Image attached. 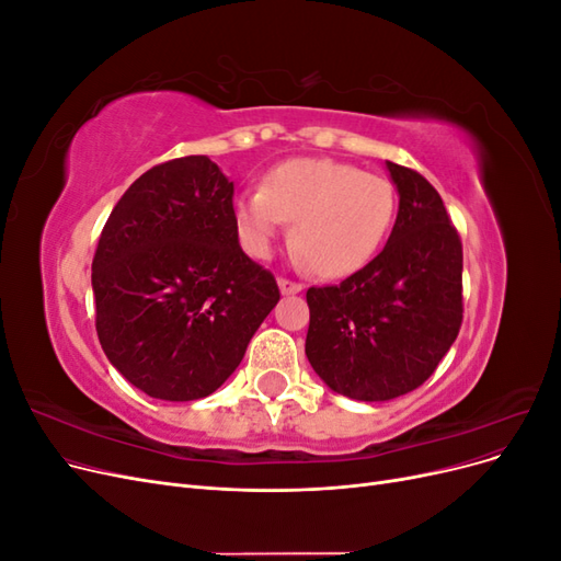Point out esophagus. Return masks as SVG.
<instances>
[{
	"label": "esophagus",
	"instance_id": "esophagus-1",
	"mask_svg": "<svg viewBox=\"0 0 561 561\" xmlns=\"http://www.w3.org/2000/svg\"><path fill=\"white\" fill-rule=\"evenodd\" d=\"M278 287H280V293H283V295H299V293L304 290L301 283L287 280V278H278Z\"/></svg>",
	"mask_w": 561,
	"mask_h": 561
}]
</instances>
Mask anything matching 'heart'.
<instances>
[{
	"instance_id": "obj_1",
	"label": "heart",
	"mask_w": 561,
	"mask_h": 561,
	"mask_svg": "<svg viewBox=\"0 0 561 561\" xmlns=\"http://www.w3.org/2000/svg\"><path fill=\"white\" fill-rule=\"evenodd\" d=\"M398 198L386 178L332 159H287L266 171L262 190L233 198L245 248L266 257L293 222V252L316 276L344 278L379 252Z\"/></svg>"
}]
</instances>
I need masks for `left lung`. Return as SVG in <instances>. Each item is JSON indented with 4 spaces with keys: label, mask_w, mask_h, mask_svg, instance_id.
<instances>
[{
    "label": "left lung",
    "mask_w": 561,
    "mask_h": 561,
    "mask_svg": "<svg viewBox=\"0 0 561 561\" xmlns=\"http://www.w3.org/2000/svg\"><path fill=\"white\" fill-rule=\"evenodd\" d=\"M400 206L386 248L360 271L309 287L307 358L334 393L400 398L426 381L463 320L461 239L435 186L386 161Z\"/></svg>",
    "instance_id": "left-lung-1"
}]
</instances>
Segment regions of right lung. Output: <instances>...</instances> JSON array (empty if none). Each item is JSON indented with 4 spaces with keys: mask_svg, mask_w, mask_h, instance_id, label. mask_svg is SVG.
Listing matches in <instances>:
<instances>
[{
    "mask_svg": "<svg viewBox=\"0 0 561 561\" xmlns=\"http://www.w3.org/2000/svg\"><path fill=\"white\" fill-rule=\"evenodd\" d=\"M233 182L208 157L154 165L118 198L93 257L107 360L149 398H206L276 307V278L239 243Z\"/></svg>",
    "mask_w": 561,
    "mask_h": 561,
    "instance_id": "1",
    "label": "right lung"
}]
</instances>
